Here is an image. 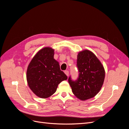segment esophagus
<instances>
[{
  "mask_svg": "<svg viewBox=\"0 0 129 129\" xmlns=\"http://www.w3.org/2000/svg\"><path fill=\"white\" fill-rule=\"evenodd\" d=\"M64 72V73H65L66 75H67V76L69 75V72H68V71H65Z\"/></svg>",
  "mask_w": 129,
  "mask_h": 129,
  "instance_id": "34e87169",
  "label": "esophagus"
}]
</instances>
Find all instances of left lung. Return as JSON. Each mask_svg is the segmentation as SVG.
Wrapping results in <instances>:
<instances>
[{
	"instance_id": "obj_1",
	"label": "left lung",
	"mask_w": 129,
	"mask_h": 129,
	"mask_svg": "<svg viewBox=\"0 0 129 129\" xmlns=\"http://www.w3.org/2000/svg\"><path fill=\"white\" fill-rule=\"evenodd\" d=\"M77 67L79 77L76 81L68 78L74 95L82 101L96 96L102 87L105 71L96 56L89 50H84L77 55Z\"/></svg>"
}]
</instances>
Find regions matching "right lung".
I'll use <instances>...</instances> for the list:
<instances>
[{
  "instance_id": "1",
  "label": "right lung",
  "mask_w": 129,
  "mask_h": 129,
  "mask_svg": "<svg viewBox=\"0 0 129 129\" xmlns=\"http://www.w3.org/2000/svg\"><path fill=\"white\" fill-rule=\"evenodd\" d=\"M54 50L45 47L31 60L27 70L26 78L29 88L37 96L46 99L55 92L67 75L60 70L58 62L54 58Z\"/></svg>"
}]
</instances>
